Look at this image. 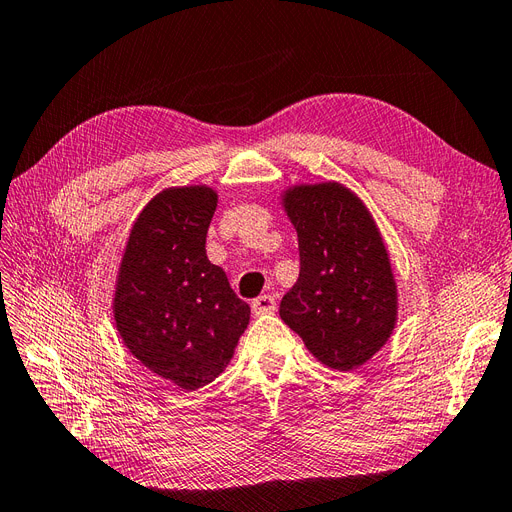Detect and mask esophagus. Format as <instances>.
Returning a JSON list of instances; mask_svg holds the SVG:
<instances>
[{
    "mask_svg": "<svg viewBox=\"0 0 512 512\" xmlns=\"http://www.w3.org/2000/svg\"><path fill=\"white\" fill-rule=\"evenodd\" d=\"M252 312H254L256 316L273 314V312H275V297H271V294H262V297L254 299V301H252Z\"/></svg>",
    "mask_w": 512,
    "mask_h": 512,
    "instance_id": "obj_1",
    "label": "esophagus"
}]
</instances>
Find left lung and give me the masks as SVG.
I'll return each instance as SVG.
<instances>
[{
    "label": "left lung",
    "mask_w": 512,
    "mask_h": 512,
    "mask_svg": "<svg viewBox=\"0 0 512 512\" xmlns=\"http://www.w3.org/2000/svg\"><path fill=\"white\" fill-rule=\"evenodd\" d=\"M297 228L301 271L280 316L324 365L350 371L391 337L397 286L389 254L365 205L339 183L284 194Z\"/></svg>",
    "instance_id": "8db88e82"
}]
</instances>
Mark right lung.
Masks as SVG:
<instances>
[{
	"instance_id": "add662e5",
	"label": "right lung",
	"mask_w": 512,
	"mask_h": 512,
	"mask_svg": "<svg viewBox=\"0 0 512 512\" xmlns=\"http://www.w3.org/2000/svg\"><path fill=\"white\" fill-rule=\"evenodd\" d=\"M218 194L207 185L170 188L132 226L115 290L123 344L185 391L218 378L250 322V305L207 258Z\"/></svg>"
}]
</instances>
